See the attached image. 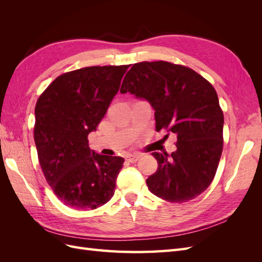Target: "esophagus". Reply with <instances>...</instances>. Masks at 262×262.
<instances>
[{"instance_id":"1","label":"esophagus","mask_w":262,"mask_h":262,"mask_svg":"<svg viewBox=\"0 0 262 262\" xmlns=\"http://www.w3.org/2000/svg\"><path fill=\"white\" fill-rule=\"evenodd\" d=\"M139 158H140V155H132V154H129L128 156H126V161L130 162V163H136V162H138Z\"/></svg>"}]
</instances>
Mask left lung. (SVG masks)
<instances>
[{
    "mask_svg": "<svg viewBox=\"0 0 262 262\" xmlns=\"http://www.w3.org/2000/svg\"><path fill=\"white\" fill-rule=\"evenodd\" d=\"M152 105L157 131L177 136L175 152L152 153L158 167L148 190L172 203L194 199L211 185L223 150L224 115L214 87L188 67L154 61L133 64L120 89Z\"/></svg>",
    "mask_w": 262,
    "mask_h": 262,
    "instance_id": "left-lung-1",
    "label": "left lung"
}]
</instances>
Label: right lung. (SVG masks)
I'll list each match as a JSON object with an SVG mask.
<instances>
[{
  "instance_id": "right-lung-1",
  "label": "right lung",
  "mask_w": 262,
  "mask_h": 262,
  "mask_svg": "<svg viewBox=\"0 0 262 262\" xmlns=\"http://www.w3.org/2000/svg\"><path fill=\"white\" fill-rule=\"evenodd\" d=\"M130 66L87 67L61 74L39 96L34 139L47 182L74 210H94L115 193L124 160L97 154L89 134L97 129Z\"/></svg>"
}]
</instances>
